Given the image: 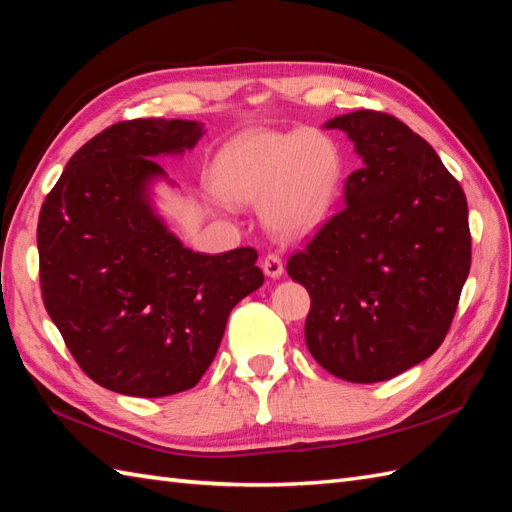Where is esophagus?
Here are the masks:
<instances>
[{
  "instance_id": "obj_1",
  "label": "esophagus",
  "mask_w": 512,
  "mask_h": 512,
  "mask_svg": "<svg viewBox=\"0 0 512 512\" xmlns=\"http://www.w3.org/2000/svg\"><path fill=\"white\" fill-rule=\"evenodd\" d=\"M261 268H264L266 277H270V279H279L283 275V261L275 253H270V255L264 257V261H261Z\"/></svg>"
}]
</instances>
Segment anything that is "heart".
<instances>
[{"label": "heart", "mask_w": 512, "mask_h": 512, "mask_svg": "<svg viewBox=\"0 0 512 512\" xmlns=\"http://www.w3.org/2000/svg\"><path fill=\"white\" fill-rule=\"evenodd\" d=\"M211 178L227 202H261L268 229L303 237L336 207L342 159L334 141L318 130H251L220 148Z\"/></svg>", "instance_id": "obj_1"}]
</instances>
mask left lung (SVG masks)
<instances>
[{
	"label": "left lung",
	"mask_w": 512,
	"mask_h": 512,
	"mask_svg": "<svg viewBox=\"0 0 512 512\" xmlns=\"http://www.w3.org/2000/svg\"><path fill=\"white\" fill-rule=\"evenodd\" d=\"M347 135L362 168L288 275L312 307L305 344L344 382H386L441 347L471 268L462 187L423 137L377 111L325 122Z\"/></svg>",
	"instance_id": "8db88e82"
}]
</instances>
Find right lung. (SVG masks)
Segmentation results:
<instances>
[{"instance_id":"obj_1","label":"right lung","mask_w":512,"mask_h":512,"mask_svg":"<svg viewBox=\"0 0 512 512\" xmlns=\"http://www.w3.org/2000/svg\"><path fill=\"white\" fill-rule=\"evenodd\" d=\"M205 135L192 120L102 130L65 165L37 229L45 310L95 384L168 397L205 375L233 307L264 283L253 248L194 253L168 229L154 187H174L157 157Z\"/></svg>"}]
</instances>
